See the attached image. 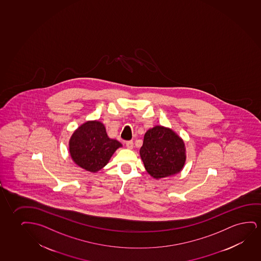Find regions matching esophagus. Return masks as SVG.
I'll use <instances>...</instances> for the list:
<instances>
[{
	"label": "esophagus",
	"instance_id": "esophagus-1",
	"mask_svg": "<svg viewBox=\"0 0 261 261\" xmlns=\"http://www.w3.org/2000/svg\"><path fill=\"white\" fill-rule=\"evenodd\" d=\"M125 146L127 149H133L134 148V143H133V141H127L126 143H125Z\"/></svg>",
	"mask_w": 261,
	"mask_h": 261
}]
</instances>
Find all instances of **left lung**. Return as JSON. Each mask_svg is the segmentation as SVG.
<instances>
[{"instance_id":"obj_1","label":"left lung","mask_w":261,"mask_h":261,"mask_svg":"<svg viewBox=\"0 0 261 261\" xmlns=\"http://www.w3.org/2000/svg\"><path fill=\"white\" fill-rule=\"evenodd\" d=\"M140 155L146 171L156 179L177 174L186 163V147L182 138L161 125L145 133Z\"/></svg>"}]
</instances>
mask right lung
I'll return each instance as SVG.
<instances>
[{"label":"right lung","instance_id":"obj_1","mask_svg":"<svg viewBox=\"0 0 261 261\" xmlns=\"http://www.w3.org/2000/svg\"><path fill=\"white\" fill-rule=\"evenodd\" d=\"M119 147H122L121 143L109 138L103 124L96 120L80 125L69 140L72 160L79 167L93 173L105 167Z\"/></svg>","mask_w":261,"mask_h":261}]
</instances>
